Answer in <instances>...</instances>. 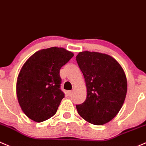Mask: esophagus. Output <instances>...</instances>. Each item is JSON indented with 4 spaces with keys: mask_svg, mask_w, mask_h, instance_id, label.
<instances>
[{
    "mask_svg": "<svg viewBox=\"0 0 146 146\" xmlns=\"http://www.w3.org/2000/svg\"><path fill=\"white\" fill-rule=\"evenodd\" d=\"M67 94H68V96H71L72 94H73V92H72V91H68V92H67Z\"/></svg>",
    "mask_w": 146,
    "mask_h": 146,
    "instance_id": "esophagus-1",
    "label": "esophagus"
}]
</instances>
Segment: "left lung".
<instances>
[{
    "label": "left lung",
    "instance_id": "obj_1",
    "mask_svg": "<svg viewBox=\"0 0 146 146\" xmlns=\"http://www.w3.org/2000/svg\"><path fill=\"white\" fill-rule=\"evenodd\" d=\"M76 61L87 92L85 102L76 105L78 114L93 125H104L115 117L125 101L127 82L124 70L111 56L96 52H80Z\"/></svg>",
    "mask_w": 146,
    "mask_h": 146
}]
</instances>
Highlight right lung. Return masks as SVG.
<instances>
[{
  "label": "right lung",
  "instance_id": "add662e5",
  "mask_svg": "<svg viewBox=\"0 0 146 146\" xmlns=\"http://www.w3.org/2000/svg\"><path fill=\"white\" fill-rule=\"evenodd\" d=\"M62 47L43 49L24 63L17 81L18 102L24 114L41 122L56 113L64 94L60 89V69L73 56Z\"/></svg>",
  "mask_w": 146,
  "mask_h": 146
}]
</instances>
